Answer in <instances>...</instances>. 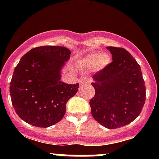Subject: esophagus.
Instances as JSON below:
<instances>
[{
  "label": "esophagus",
  "instance_id": "esophagus-1",
  "mask_svg": "<svg viewBox=\"0 0 159 159\" xmlns=\"http://www.w3.org/2000/svg\"><path fill=\"white\" fill-rule=\"evenodd\" d=\"M91 81H92V80L91 79V78H89V77H83L82 78H81L79 81V83L80 84H89V83H91Z\"/></svg>",
  "mask_w": 159,
  "mask_h": 159
}]
</instances>
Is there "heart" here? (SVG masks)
Instances as JSON below:
<instances>
[{
  "label": "heart",
  "instance_id": "b5f03b06",
  "mask_svg": "<svg viewBox=\"0 0 159 159\" xmlns=\"http://www.w3.org/2000/svg\"><path fill=\"white\" fill-rule=\"evenodd\" d=\"M111 57L108 53L91 52L78 60L77 64L84 69L102 70L109 65Z\"/></svg>",
  "mask_w": 159,
  "mask_h": 159
}]
</instances>
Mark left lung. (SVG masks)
<instances>
[{
  "label": "left lung",
  "mask_w": 159,
  "mask_h": 159,
  "mask_svg": "<svg viewBox=\"0 0 159 159\" xmlns=\"http://www.w3.org/2000/svg\"><path fill=\"white\" fill-rule=\"evenodd\" d=\"M106 48L113 61L93 75L95 94L90 106L96 121L115 129L127 125L140 115L146 91L140 65L129 51L121 48Z\"/></svg>",
  "instance_id": "1"
}]
</instances>
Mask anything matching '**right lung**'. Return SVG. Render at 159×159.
Masks as SVG:
<instances>
[{"mask_svg":"<svg viewBox=\"0 0 159 159\" xmlns=\"http://www.w3.org/2000/svg\"><path fill=\"white\" fill-rule=\"evenodd\" d=\"M70 54L65 47L41 46L20 58L11 78L10 94L15 112L25 122L48 128L62 119L67 102L79 88L78 83L61 81Z\"/></svg>","mask_w":159,"mask_h":159,"instance_id":"add662e5","label":"right lung"}]
</instances>
